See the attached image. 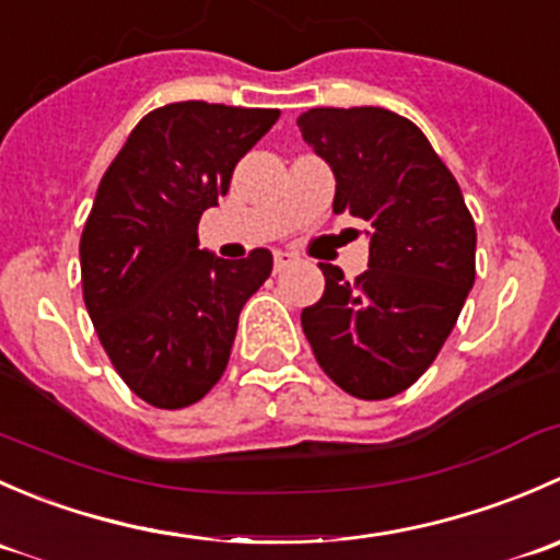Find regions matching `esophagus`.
I'll use <instances>...</instances> for the list:
<instances>
[{"mask_svg": "<svg viewBox=\"0 0 560 560\" xmlns=\"http://www.w3.org/2000/svg\"><path fill=\"white\" fill-rule=\"evenodd\" d=\"M298 262V257L292 252H284V248H279V252L273 254V265H276V270H284V268H290V265H295Z\"/></svg>", "mask_w": 560, "mask_h": 560, "instance_id": "obj_1", "label": "esophagus"}]
</instances>
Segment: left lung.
<instances>
[{
  "label": "left lung",
  "mask_w": 560,
  "mask_h": 560,
  "mask_svg": "<svg viewBox=\"0 0 560 560\" xmlns=\"http://www.w3.org/2000/svg\"><path fill=\"white\" fill-rule=\"evenodd\" d=\"M303 140L336 175L332 211L371 224L354 281L319 262L325 295L301 325L316 363L349 395L382 400L415 385L474 287L477 230L455 175L417 124L385 107H312Z\"/></svg>",
  "instance_id": "8db88e82"
}]
</instances>
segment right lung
Masks as SVG:
<instances>
[{
	"instance_id": "1",
	"label": "right lung",
	"mask_w": 560,
	"mask_h": 560,
	"mask_svg": "<svg viewBox=\"0 0 560 560\" xmlns=\"http://www.w3.org/2000/svg\"><path fill=\"white\" fill-rule=\"evenodd\" d=\"M279 118L273 107H156L110 162L81 235L83 301L127 387L156 409L197 404L228 369L241 308L273 254L222 259L200 248L241 156Z\"/></svg>"
}]
</instances>
